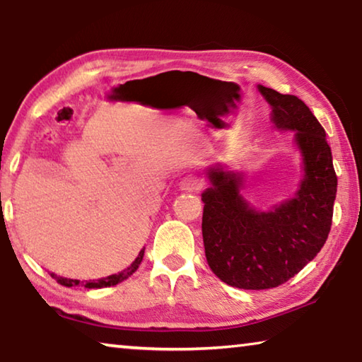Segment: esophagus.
Returning <instances> with one entry per match:
<instances>
[{"mask_svg": "<svg viewBox=\"0 0 362 362\" xmlns=\"http://www.w3.org/2000/svg\"><path fill=\"white\" fill-rule=\"evenodd\" d=\"M203 187H204V180L201 179L199 175H193V174L183 177L180 182V188L185 189V192H199Z\"/></svg>", "mask_w": 362, "mask_h": 362, "instance_id": "34e87169", "label": "esophagus"}]
</instances>
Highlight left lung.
I'll use <instances>...</instances> for the list:
<instances>
[{"label":"left lung","mask_w":362,"mask_h":362,"mask_svg":"<svg viewBox=\"0 0 362 362\" xmlns=\"http://www.w3.org/2000/svg\"><path fill=\"white\" fill-rule=\"evenodd\" d=\"M279 129L296 132L305 177L297 196L269 212L250 209L240 194L243 177L211 169L203 193L207 263L225 284L272 289L296 276L326 243L332 225L337 175L326 131L296 95L259 86Z\"/></svg>","instance_id":"left-lung-1"}]
</instances>
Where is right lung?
<instances>
[{
	"label": "right lung",
	"mask_w": 362,
	"mask_h": 362,
	"mask_svg": "<svg viewBox=\"0 0 362 362\" xmlns=\"http://www.w3.org/2000/svg\"><path fill=\"white\" fill-rule=\"evenodd\" d=\"M144 250H145V249L140 250L137 259L134 260V262L131 263V267H127V268L124 269V272L116 273V274H110V276H107V278H102V279H97V281H88V283L84 284V287H88V289H100V287H112V286H116V284L122 283V281L129 278L131 274H132L134 272H136V269L139 268L140 262H142V259H144ZM51 276H52V278H56V279H57V283H59V284H62V286H65V287H73V286H78V284H79V281H78V279L57 278L56 274H52V273H51Z\"/></svg>",
	"instance_id": "obj_1"
}]
</instances>
